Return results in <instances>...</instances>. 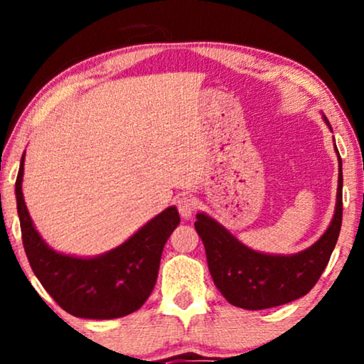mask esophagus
Masks as SVG:
<instances>
[{
  "label": "esophagus",
  "instance_id": "34e87169",
  "mask_svg": "<svg viewBox=\"0 0 364 364\" xmlns=\"http://www.w3.org/2000/svg\"><path fill=\"white\" fill-rule=\"evenodd\" d=\"M177 208H178V213H181L182 218H186V220H188V218L192 217L193 210L197 208V200L193 197H181L177 200Z\"/></svg>",
  "mask_w": 364,
  "mask_h": 364
}]
</instances>
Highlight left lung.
Wrapping results in <instances>:
<instances>
[{
	"instance_id": "8db88e82",
	"label": "left lung",
	"mask_w": 364,
	"mask_h": 364,
	"mask_svg": "<svg viewBox=\"0 0 364 364\" xmlns=\"http://www.w3.org/2000/svg\"><path fill=\"white\" fill-rule=\"evenodd\" d=\"M326 126L331 129L328 119ZM335 215L326 232L305 250L270 255L252 250L207 213L198 212L196 230L202 238L213 283L228 303L243 310H265L298 300L315 287L325 270L341 230L343 171L338 152Z\"/></svg>"
}]
</instances>
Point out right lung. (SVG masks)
I'll return each mask as SVG.
<instances>
[{
  "instance_id": "add662e5",
  "label": "right lung",
  "mask_w": 364,
  "mask_h": 364,
  "mask_svg": "<svg viewBox=\"0 0 364 364\" xmlns=\"http://www.w3.org/2000/svg\"><path fill=\"white\" fill-rule=\"evenodd\" d=\"M24 154L16 178L23 245L34 275L63 310L77 318L112 320L139 310L154 290L164 245L181 217L167 207L121 245L97 257L53 250L39 235L23 197Z\"/></svg>"
}]
</instances>
